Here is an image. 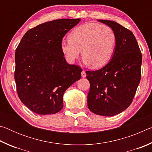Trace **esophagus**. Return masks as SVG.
<instances>
[{
	"mask_svg": "<svg viewBox=\"0 0 152 152\" xmlns=\"http://www.w3.org/2000/svg\"><path fill=\"white\" fill-rule=\"evenodd\" d=\"M81 75H82V78H85V77L86 76V74L85 72V71H82L81 72Z\"/></svg>",
	"mask_w": 152,
	"mask_h": 152,
	"instance_id": "obj_1",
	"label": "esophagus"
}]
</instances>
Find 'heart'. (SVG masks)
Listing matches in <instances>:
<instances>
[{
	"label": "heart",
	"mask_w": 152,
	"mask_h": 152,
	"mask_svg": "<svg viewBox=\"0 0 152 152\" xmlns=\"http://www.w3.org/2000/svg\"><path fill=\"white\" fill-rule=\"evenodd\" d=\"M116 44L117 36L111 27L88 23L75 28L69 35V39L61 41L60 48L68 62L74 63L81 50L84 63L99 68L111 59Z\"/></svg>",
	"instance_id": "1"
}]
</instances>
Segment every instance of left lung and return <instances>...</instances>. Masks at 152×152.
Returning a JSON list of instances; mask_svg holds the SVG:
<instances>
[{
    "label": "left lung",
    "mask_w": 152,
    "mask_h": 152,
    "mask_svg": "<svg viewBox=\"0 0 152 152\" xmlns=\"http://www.w3.org/2000/svg\"><path fill=\"white\" fill-rule=\"evenodd\" d=\"M99 21L113 29L117 44L111 60L106 66L86 72L90 82L87 103L94 114L113 116L125 110L133 101L141 80L142 55L130 30L113 20Z\"/></svg>",
    "instance_id": "left-lung-1"
}]
</instances>
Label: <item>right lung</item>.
<instances>
[{
	"mask_svg": "<svg viewBox=\"0 0 152 152\" xmlns=\"http://www.w3.org/2000/svg\"><path fill=\"white\" fill-rule=\"evenodd\" d=\"M80 19H61L27 31L15 51V80L23 103L39 115L62 109L67 88L81 78L82 68L66 62L60 43Z\"/></svg>",
	"mask_w": 152,
	"mask_h": 152,
	"instance_id": "obj_1",
	"label": "right lung"
}]
</instances>
